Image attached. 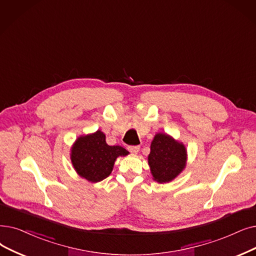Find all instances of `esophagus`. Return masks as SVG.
<instances>
[{
  "mask_svg": "<svg viewBox=\"0 0 256 256\" xmlns=\"http://www.w3.org/2000/svg\"><path fill=\"white\" fill-rule=\"evenodd\" d=\"M128 150L132 154H138L140 148H139L138 146H130L128 148Z\"/></svg>",
  "mask_w": 256,
  "mask_h": 256,
  "instance_id": "1",
  "label": "esophagus"
}]
</instances>
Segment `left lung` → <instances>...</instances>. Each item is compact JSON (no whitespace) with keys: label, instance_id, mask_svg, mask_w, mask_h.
Wrapping results in <instances>:
<instances>
[{"label":"left lung","instance_id":"8db88e82","mask_svg":"<svg viewBox=\"0 0 256 256\" xmlns=\"http://www.w3.org/2000/svg\"><path fill=\"white\" fill-rule=\"evenodd\" d=\"M184 144L172 137L158 132L150 144L148 165L154 180L159 183L172 181L186 165Z\"/></svg>","mask_w":256,"mask_h":256}]
</instances>
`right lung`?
<instances>
[{
	"instance_id": "right-lung-1",
	"label": "right lung",
	"mask_w": 256,
	"mask_h": 256,
	"mask_svg": "<svg viewBox=\"0 0 256 256\" xmlns=\"http://www.w3.org/2000/svg\"><path fill=\"white\" fill-rule=\"evenodd\" d=\"M128 152L119 146H110L102 130L77 138L71 148V161L74 170L82 178L92 183L102 181L113 170L119 156Z\"/></svg>"
}]
</instances>
